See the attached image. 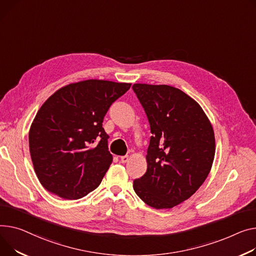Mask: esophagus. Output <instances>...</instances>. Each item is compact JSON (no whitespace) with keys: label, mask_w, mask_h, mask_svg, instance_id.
I'll list each match as a JSON object with an SVG mask.
<instances>
[{"label":"esophagus","mask_w":256,"mask_h":256,"mask_svg":"<svg viewBox=\"0 0 256 256\" xmlns=\"http://www.w3.org/2000/svg\"><path fill=\"white\" fill-rule=\"evenodd\" d=\"M128 160H130V156H120V162H122V164H126V162H128Z\"/></svg>","instance_id":"esophagus-1"}]
</instances>
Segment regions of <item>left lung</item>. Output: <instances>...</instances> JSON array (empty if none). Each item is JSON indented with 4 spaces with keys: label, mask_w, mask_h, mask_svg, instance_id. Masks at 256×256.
<instances>
[{
    "label": "left lung",
    "mask_w": 256,
    "mask_h": 256,
    "mask_svg": "<svg viewBox=\"0 0 256 256\" xmlns=\"http://www.w3.org/2000/svg\"><path fill=\"white\" fill-rule=\"evenodd\" d=\"M132 90L152 134L147 171L134 180V190L152 208L171 209L208 177L215 154L213 128L196 102L178 88L137 83Z\"/></svg>",
    "instance_id": "left-lung-1"
}]
</instances>
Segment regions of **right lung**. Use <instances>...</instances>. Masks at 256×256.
Here are the masks:
<instances>
[{"label":"right lung","mask_w":256,"mask_h":256,"mask_svg":"<svg viewBox=\"0 0 256 256\" xmlns=\"http://www.w3.org/2000/svg\"><path fill=\"white\" fill-rule=\"evenodd\" d=\"M130 85L85 80L62 88L42 105L28 144L34 168L47 192L78 200L100 185L112 162L103 119Z\"/></svg>","instance_id":"add662e5"}]
</instances>
